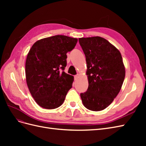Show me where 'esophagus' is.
Here are the masks:
<instances>
[{"label":"esophagus","instance_id":"esophagus-1","mask_svg":"<svg viewBox=\"0 0 146 146\" xmlns=\"http://www.w3.org/2000/svg\"><path fill=\"white\" fill-rule=\"evenodd\" d=\"M78 74H77V75H76V76H74V79H75V80H77V78L78 77Z\"/></svg>","mask_w":146,"mask_h":146}]
</instances>
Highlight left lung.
Returning a JSON list of instances; mask_svg holds the SVG:
<instances>
[{"instance_id": "1", "label": "left lung", "mask_w": 146, "mask_h": 146, "mask_svg": "<svg viewBox=\"0 0 146 146\" xmlns=\"http://www.w3.org/2000/svg\"><path fill=\"white\" fill-rule=\"evenodd\" d=\"M79 43L85 55L88 90L80 94L83 105L98 111L108 107L120 91L125 76L118 49L99 36L81 38Z\"/></svg>"}]
</instances>
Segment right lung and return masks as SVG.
<instances>
[{"mask_svg": "<svg viewBox=\"0 0 146 146\" xmlns=\"http://www.w3.org/2000/svg\"><path fill=\"white\" fill-rule=\"evenodd\" d=\"M78 39L55 35L37 41L29 52L25 62V76L29 90L42 108L55 109L63 104L72 88L74 77L63 70L68 52Z\"/></svg>", "mask_w": 146, "mask_h": 146, "instance_id": "right-lung-1", "label": "right lung"}]
</instances>
